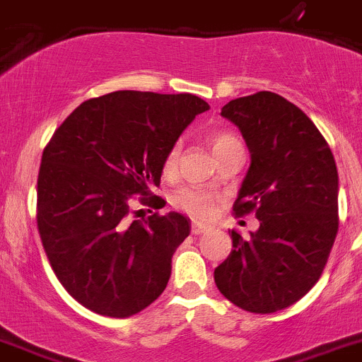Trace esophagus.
I'll return each instance as SVG.
<instances>
[{
	"instance_id": "obj_1",
	"label": "esophagus",
	"mask_w": 362,
	"mask_h": 362,
	"mask_svg": "<svg viewBox=\"0 0 362 362\" xmlns=\"http://www.w3.org/2000/svg\"><path fill=\"white\" fill-rule=\"evenodd\" d=\"M210 226H206V224H199V223H192L191 224V233L192 235H202L205 233V231H209Z\"/></svg>"
}]
</instances>
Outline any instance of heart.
Wrapping results in <instances>:
<instances>
[{"mask_svg": "<svg viewBox=\"0 0 362 362\" xmlns=\"http://www.w3.org/2000/svg\"><path fill=\"white\" fill-rule=\"evenodd\" d=\"M209 145L212 148L214 156L219 160L226 152H230L233 146L240 145L238 139L233 134L224 131H214L209 136ZM178 160H180V145H173L168 150L166 157L163 160V175L164 177H173L175 171L178 168ZM175 209L182 210V212L189 214L196 219H209L214 214V206H216V196L210 192L199 191V189L184 187L178 189L171 199Z\"/></svg>", "mask_w": 362, "mask_h": 362, "instance_id": "1", "label": "heart"}]
</instances>
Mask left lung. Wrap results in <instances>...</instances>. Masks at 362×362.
<instances>
[{"label": "left lung", "instance_id": "1", "mask_svg": "<svg viewBox=\"0 0 362 362\" xmlns=\"http://www.w3.org/2000/svg\"><path fill=\"white\" fill-rule=\"evenodd\" d=\"M240 129L251 166L233 214H255L259 228L216 267L214 281L249 313H276L320 279L338 233V170L317 125L272 92L230 100L221 111Z\"/></svg>", "mask_w": 362, "mask_h": 362}]
</instances>
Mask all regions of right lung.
I'll return each mask as SVG.
<instances>
[{"instance_id":"1","label":"right lung","mask_w":362,"mask_h":362,"mask_svg":"<svg viewBox=\"0 0 362 362\" xmlns=\"http://www.w3.org/2000/svg\"><path fill=\"white\" fill-rule=\"evenodd\" d=\"M206 110L191 93L122 90L84 100L45 145L38 233L63 288L93 313L132 317L166 288L171 256L191 223L177 212L134 219L141 210L131 203L163 206L152 187L164 157Z\"/></svg>"}]
</instances>
